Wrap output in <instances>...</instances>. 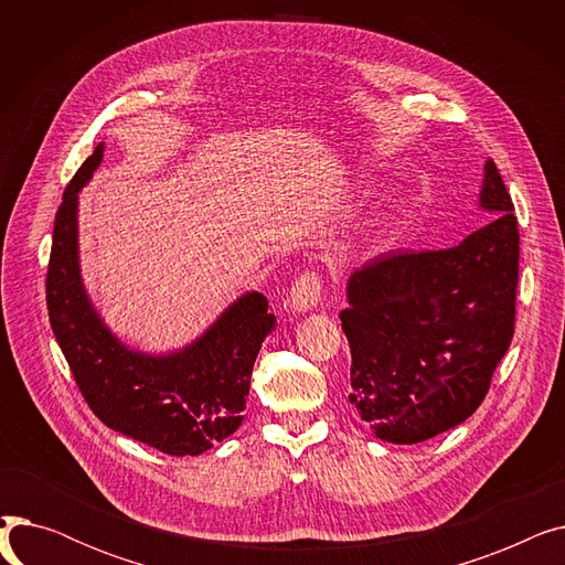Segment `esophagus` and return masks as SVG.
Returning <instances> with one entry per match:
<instances>
[{"label": "esophagus", "instance_id": "1", "mask_svg": "<svg viewBox=\"0 0 565 565\" xmlns=\"http://www.w3.org/2000/svg\"><path fill=\"white\" fill-rule=\"evenodd\" d=\"M322 295V277L316 270L302 273L295 284L290 286V298L288 305L292 311H309L320 302Z\"/></svg>", "mask_w": 565, "mask_h": 565}]
</instances>
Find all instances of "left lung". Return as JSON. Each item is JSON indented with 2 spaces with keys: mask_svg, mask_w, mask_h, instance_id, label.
I'll list each match as a JSON object with an SVG mask.
<instances>
[{
  "mask_svg": "<svg viewBox=\"0 0 565 565\" xmlns=\"http://www.w3.org/2000/svg\"><path fill=\"white\" fill-rule=\"evenodd\" d=\"M481 205L499 215L460 245L382 254L348 281V398L384 441L417 444L471 417L513 341L520 231L492 160Z\"/></svg>",
  "mask_w": 565,
  "mask_h": 565,
  "instance_id": "obj_1",
  "label": "left lung"
}]
</instances>
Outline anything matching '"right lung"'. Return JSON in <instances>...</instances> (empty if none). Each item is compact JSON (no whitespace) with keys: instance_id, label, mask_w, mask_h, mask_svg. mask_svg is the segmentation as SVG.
<instances>
[{"instance_id":"right-lung-1","label":"right lung","mask_w":565,"mask_h":565,"mask_svg":"<svg viewBox=\"0 0 565 565\" xmlns=\"http://www.w3.org/2000/svg\"><path fill=\"white\" fill-rule=\"evenodd\" d=\"M103 151L98 143L77 169L54 217L45 277L52 332L84 401L107 428L169 456H199L243 424L256 354L277 318L260 292H247L173 354L156 358L118 341L88 302L77 263V192Z\"/></svg>"}]
</instances>
